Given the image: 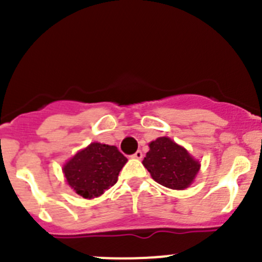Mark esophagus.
I'll return each instance as SVG.
<instances>
[{
  "mask_svg": "<svg viewBox=\"0 0 262 262\" xmlns=\"http://www.w3.org/2000/svg\"><path fill=\"white\" fill-rule=\"evenodd\" d=\"M133 158H137V160H141L142 157H143V153H142V150H137L136 153H134L133 156H132Z\"/></svg>",
  "mask_w": 262,
  "mask_h": 262,
  "instance_id": "esophagus-1",
  "label": "esophagus"
}]
</instances>
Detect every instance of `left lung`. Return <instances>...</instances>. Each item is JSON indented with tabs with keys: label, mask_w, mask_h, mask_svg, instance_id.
Returning <instances> with one entry per match:
<instances>
[{
	"label": "left lung",
	"mask_w": 262,
	"mask_h": 262,
	"mask_svg": "<svg viewBox=\"0 0 262 262\" xmlns=\"http://www.w3.org/2000/svg\"><path fill=\"white\" fill-rule=\"evenodd\" d=\"M142 163L153 180L173 190H184L191 185L200 168L199 161L167 137L150 142Z\"/></svg>",
	"instance_id": "obj_1"
}]
</instances>
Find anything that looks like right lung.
I'll use <instances>...</instances> for the list:
<instances>
[{
	"label": "right lung",
	"instance_id": "obj_1",
	"mask_svg": "<svg viewBox=\"0 0 262 262\" xmlns=\"http://www.w3.org/2000/svg\"><path fill=\"white\" fill-rule=\"evenodd\" d=\"M126 161L115 146L95 142L67 161L63 166V173L76 194L92 199L116 184Z\"/></svg>",
	"mask_w": 262,
	"mask_h": 262
}]
</instances>
